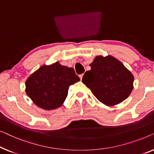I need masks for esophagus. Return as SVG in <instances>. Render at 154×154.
I'll use <instances>...</instances> for the list:
<instances>
[{
    "mask_svg": "<svg viewBox=\"0 0 154 154\" xmlns=\"http://www.w3.org/2000/svg\"><path fill=\"white\" fill-rule=\"evenodd\" d=\"M82 77H83V74L79 75V78H80V79H81V80H82Z\"/></svg>",
    "mask_w": 154,
    "mask_h": 154,
    "instance_id": "esophagus-1",
    "label": "esophagus"
}]
</instances>
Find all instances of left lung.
I'll use <instances>...</instances> for the list:
<instances>
[{
  "instance_id": "left-lung-1",
  "label": "left lung",
  "mask_w": 154,
  "mask_h": 154,
  "mask_svg": "<svg viewBox=\"0 0 154 154\" xmlns=\"http://www.w3.org/2000/svg\"><path fill=\"white\" fill-rule=\"evenodd\" d=\"M84 73L82 82L104 105L113 106L126 99L133 89L134 77L112 56H97Z\"/></svg>"
}]
</instances>
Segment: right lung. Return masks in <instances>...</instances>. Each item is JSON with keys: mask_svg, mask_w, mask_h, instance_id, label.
I'll return each instance as SVG.
<instances>
[{"mask_svg": "<svg viewBox=\"0 0 154 154\" xmlns=\"http://www.w3.org/2000/svg\"><path fill=\"white\" fill-rule=\"evenodd\" d=\"M79 81L72 68L62 66L58 61L45 64L26 81V93L38 107L54 109L64 103L69 86Z\"/></svg>", "mask_w": 154, "mask_h": 154, "instance_id": "1", "label": "right lung"}]
</instances>
